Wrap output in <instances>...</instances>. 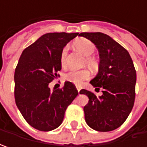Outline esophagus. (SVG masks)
Here are the masks:
<instances>
[{
	"instance_id": "1",
	"label": "esophagus",
	"mask_w": 147,
	"mask_h": 147,
	"mask_svg": "<svg viewBox=\"0 0 147 147\" xmlns=\"http://www.w3.org/2000/svg\"><path fill=\"white\" fill-rule=\"evenodd\" d=\"M76 89H77V91L78 92V93H79V92H80V90H81V88H80V87H78V86H77Z\"/></svg>"
}]
</instances>
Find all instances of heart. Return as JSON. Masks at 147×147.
<instances>
[{
  "mask_svg": "<svg viewBox=\"0 0 147 147\" xmlns=\"http://www.w3.org/2000/svg\"><path fill=\"white\" fill-rule=\"evenodd\" d=\"M74 47H76L78 51H79L82 55L85 56H90L96 50V46L91 41H89L86 38H79L76 40L74 43ZM68 53V47H65L62 50L60 57H59V62L61 67H65L66 65V57ZM86 63L88 66L92 67L95 65L94 59L91 58H88L86 60ZM90 76V74L88 70H71L65 74V79L68 82H71L74 85H81L85 80L88 79Z\"/></svg>",
  "mask_w": 147,
  "mask_h": 147,
  "instance_id": "1",
  "label": "heart"
}]
</instances>
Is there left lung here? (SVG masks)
<instances>
[{"label":"left lung","mask_w":147,"mask_h":147,"mask_svg":"<svg viewBox=\"0 0 147 147\" xmlns=\"http://www.w3.org/2000/svg\"><path fill=\"white\" fill-rule=\"evenodd\" d=\"M78 36L98 49V73L90 83L96 89H103L100 96L85 89L80 91L89 99L83 108L86 123L99 132L115 130L127 119L134 105L137 74L132 58L126 49L105 33L81 32Z\"/></svg>","instance_id":"left-lung-1"}]
</instances>
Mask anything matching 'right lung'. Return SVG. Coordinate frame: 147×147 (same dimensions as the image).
Listing matches in <instances>:
<instances>
[{"label": "right lung", "mask_w": 147, "mask_h": 147, "mask_svg": "<svg viewBox=\"0 0 147 147\" xmlns=\"http://www.w3.org/2000/svg\"><path fill=\"white\" fill-rule=\"evenodd\" d=\"M78 32H49L24 50L14 72V98L20 113L32 127L51 131L62 123L67 107L78 96L75 86L65 82L63 89L49 83L61 69L59 57Z\"/></svg>", "instance_id": "right-lung-1"}]
</instances>
